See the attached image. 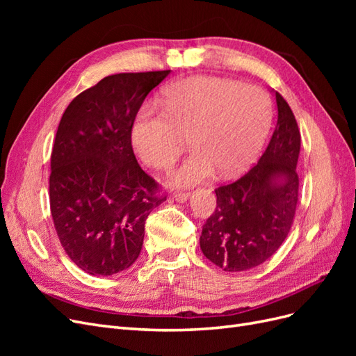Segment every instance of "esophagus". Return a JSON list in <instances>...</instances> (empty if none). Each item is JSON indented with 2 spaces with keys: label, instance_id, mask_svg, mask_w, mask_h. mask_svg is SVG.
Wrapping results in <instances>:
<instances>
[{
  "label": "esophagus",
  "instance_id": "esophagus-1",
  "mask_svg": "<svg viewBox=\"0 0 356 356\" xmlns=\"http://www.w3.org/2000/svg\"><path fill=\"white\" fill-rule=\"evenodd\" d=\"M172 197H174L177 202H187V199H188V193H174V195H172Z\"/></svg>",
  "mask_w": 356,
  "mask_h": 356
}]
</instances>
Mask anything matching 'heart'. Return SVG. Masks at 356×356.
Here are the masks:
<instances>
[{
	"mask_svg": "<svg viewBox=\"0 0 356 356\" xmlns=\"http://www.w3.org/2000/svg\"><path fill=\"white\" fill-rule=\"evenodd\" d=\"M161 108L144 106L132 124L138 157L154 169H165L186 145L195 148L168 174L174 187H188L217 174H241L260 153L272 124L268 95L257 86L196 75L163 92Z\"/></svg>",
	"mask_w": 356,
	"mask_h": 356,
	"instance_id": "obj_1",
	"label": "heart"
}]
</instances>
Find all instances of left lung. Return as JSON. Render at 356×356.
<instances>
[{
    "mask_svg": "<svg viewBox=\"0 0 356 356\" xmlns=\"http://www.w3.org/2000/svg\"><path fill=\"white\" fill-rule=\"evenodd\" d=\"M277 123L258 163L215 188L217 208L203 224L200 250L225 272L268 260L286 239L298 203L300 131L282 95L275 92Z\"/></svg>",
    "mask_w": 356,
    "mask_h": 356,
    "instance_id": "1",
    "label": "left lung"
}]
</instances>
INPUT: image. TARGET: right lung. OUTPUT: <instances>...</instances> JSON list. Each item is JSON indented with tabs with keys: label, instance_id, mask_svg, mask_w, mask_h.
I'll use <instances>...</instances> for the list:
<instances>
[{
	"label": "right lung",
	"instance_id": "1",
	"mask_svg": "<svg viewBox=\"0 0 356 356\" xmlns=\"http://www.w3.org/2000/svg\"><path fill=\"white\" fill-rule=\"evenodd\" d=\"M170 70L108 75L63 113L51 152L50 211L60 245L81 270L111 276L141 252L145 220L166 200L138 165L132 124Z\"/></svg>",
	"mask_w": 356,
	"mask_h": 356
}]
</instances>
